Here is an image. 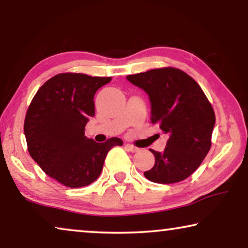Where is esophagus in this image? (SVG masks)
<instances>
[{
  "instance_id": "esophagus-1",
  "label": "esophagus",
  "mask_w": 248,
  "mask_h": 248,
  "mask_svg": "<svg viewBox=\"0 0 248 248\" xmlns=\"http://www.w3.org/2000/svg\"><path fill=\"white\" fill-rule=\"evenodd\" d=\"M125 148H126L127 150H128V151H131V152H138L139 150H140V149L137 148V147H134L133 144H130V143L125 144Z\"/></svg>"
}]
</instances>
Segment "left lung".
<instances>
[{
	"instance_id": "1",
	"label": "left lung",
	"mask_w": 248,
	"mask_h": 248,
	"mask_svg": "<svg viewBox=\"0 0 248 248\" xmlns=\"http://www.w3.org/2000/svg\"><path fill=\"white\" fill-rule=\"evenodd\" d=\"M126 79L148 94L151 123L168 135L164 151L150 150L155 165L144 176L159 184L187 178L208 155L216 124L215 111L201 87L174 67L150 70Z\"/></svg>"
}]
</instances>
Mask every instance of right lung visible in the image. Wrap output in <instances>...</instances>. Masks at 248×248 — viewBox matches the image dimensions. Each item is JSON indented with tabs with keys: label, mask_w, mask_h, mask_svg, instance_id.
<instances>
[{
	"label": "right lung",
	"mask_w": 248,
	"mask_h": 248,
	"mask_svg": "<svg viewBox=\"0 0 248 248\" xmlns=\"http://www.w3.org/2000/svg\"><path fill=\"white\" fill-rule=\"evenodd\" d=\"M111 78L61 73L46 81L31 100L25 135L31 158L49 177L67 187H82L99 177L105 158L123 141L97 143L84 135L94 116V93Z\"/></svg>",
	"instance_id": "add662e5"
}]
</instances>
